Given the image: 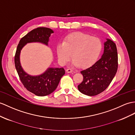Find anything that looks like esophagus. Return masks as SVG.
Returning <instances> with one entry per match:
<instances>
[{
    "instance_id": "esophagus-1",
    "label": "esophagus",
    "mask_w": 135,
    "mask_h": 135,
    "mask_svg": "<svg viewBox=\"0 0 135 135\" xmlns=\"http://www.w3.org/2000/svg\"><path fill=\"white\" fill-rule=\"evenodd\" d=\"M66 71L68 72V73H74V71L71 69H68L66 70Z\"/></svg>"
}]
</instances>
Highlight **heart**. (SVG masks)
Returning a JSON list of instances; mask_svg holds the SVG:
<instances>
[{
  "label": "heart",
  "instance_id": "b5f03b06",
  "mask_svg": "<svg viewBox=\"0 0 135 135\" xmlns=\"http://www.w3.org/2000/svg\"><path fill=\"white\" fill-rule=\"evenodd\" d=\"M101 49L100 39L83 32H74L66 36L63 42L58 43L57 53L62 64H66L72 54L74 65L87 68L97 60Z\"/></svg>",
  "mask_w": 135,
  "mask_h": 135
}]
</instances>
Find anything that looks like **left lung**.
Listing matches in <instances>:
<instances>
[{"label": "left lung", "mask_w": 135, "mask_h": 135, "mask_svg": "<svg viewBox=\"0 0 135 135\" xmlns=\"http://www.w3.org/2000/svg\"><path fill=\"white\" fill-rule=\"evenodd\" d=\"M101 58L90 67L81 71L83 81L78 85L79 91L89 96L104 91L110 85L118 68V55L116 44L107 39Z\"/></svg>", "instance_id": "1"}]
</instances>
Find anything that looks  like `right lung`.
<instances>
[{
  "mask_svg": "<svg viewBox=\"0 0 135 135\" xmlns=\"http://www.w3.org/2000/svg\"><path fill=\"white\" fill-rule=\"evenodd\" d=\"M54 31L47 27H38L32 30L19 42L15 55L14 62L19 78L26 89L38 96H45L56 89L65 71L63 68H48L44 73L37 76H32L23 70L20 63L21 50L27 43L40 42L48 45L49 37Z\"/></svg>",
  "mask_w": 135,
  "mask_h": 135,
  "instance_id": "obj_1",
  "label": "right lung"
}]
</instances>
